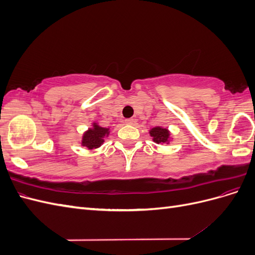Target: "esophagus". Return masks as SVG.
Segmentation results:
<instances>
[{"label":"esophagus","mask_w":255,"mask_h":255,"mask_svg":"<svg viewBox=\"0 0 255 255\" xmlns=\"http://www.w3.org/2000/svg\"><path fill=\"white\" fill-rule=\"evenodd\" d=\"M136 120L135 119H133V118H129V119H127L125 122H126V125H134V122H135Z\"/></svg>","instance_id":"34e87169"}]
</instances>
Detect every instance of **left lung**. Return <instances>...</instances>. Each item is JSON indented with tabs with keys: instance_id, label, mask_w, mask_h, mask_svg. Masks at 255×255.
I'll return each mask as SVG.
<instances>
[{
	"instance_id": "8db88e82",
	"label": "left lung",
	"mask_w": 255,
	"mask_h": 255,
	"mask_svg": "<svg viewBox=\"0 0 255 255\" xmlns=\"http://www.w3.org/2000/svg\"><path fill=\"white\" fill-rule=\"evenodd\" d=\"M149 134L152 137V140L157 144H169L172 139L170 130L163 127L152 128L149 130Z\"/></svg>"
}]
</instances>
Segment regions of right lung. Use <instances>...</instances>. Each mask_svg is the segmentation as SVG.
Here are the masks:
<instances>
[{
    "label": "right lung",
    "instance_id": "right-lung-1",
    "mask_svg": "<svg viewBox=\"0 0 255 255\" xmlns=\"http://www.w3.org/2000/svg\"><path fill=\"white\" fill-rule=\"evenodd\" d=\"M110 133L111 130L109 128H102L98 122H92L91 127L85 130L82 136L81 145L88 150L98 149L103 144L104 138L109 137Z\"/></svg>",
    "mask_w": 255,
    "mask_h": 255
}]
</instances>
